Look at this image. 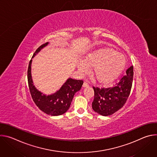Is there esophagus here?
Returning <instances> with one entry per match:
<instances>
[{
	"instance_id": "obj_1",
	"label": "esophagus",
	"mask_w": 157,
	"mask_h": 157,
	"mask_svg": "<svg viewBox=\"0 0 157 157\" xmlns=\"http://www.w3.org/2000/svg\"><path fill=\"white\" fill-rule=\"evenodd\" d=\"M82 86H83V87H88V86H89V84H88L87 82H86V81H85V82H84V83H83V85H82Z\"/></svg>"
}]
</instances>
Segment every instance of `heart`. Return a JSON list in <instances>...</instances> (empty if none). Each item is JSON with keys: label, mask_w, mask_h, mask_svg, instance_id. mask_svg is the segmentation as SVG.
<instances>
[{"label": "heart", "mask_w": 157, "mask_h": 157, "mask_svg": "<svg viewBox=\"0 0 157 157\" xmlns=\"http://www.w3.org/2000/svg\"><path fill=\"white\" fill-rule=\"evenodd\" d=\"M126 64L124 55L113 49L103 48L89 53L85 60L78 63L80 73L85 75L94 67V74L99 82L108 84L122 73Z\"/></svg>", "instance_id": "b5f03b06"}]
</instances>
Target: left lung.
<instances>
[{
	"label": "left lung",
	"instance_id": "obj_1",
	"mask_svg": "<svg viewBox=\"0 0 157 157\" xmlns=\"http://www.w3.org/2000/svg\"><path fill=\"white\" fill-rule=\"evenodd\" d=\"M133 67L131 66L126 74L115 86L111 87H95L93 109L103 116H110L122 108L127 101L132 85Z\"/></svg>",
	"mask_w": 157,
	"mask_h": 157
}]
</instances>
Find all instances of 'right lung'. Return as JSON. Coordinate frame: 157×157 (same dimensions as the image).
<instances>
[{
    "mask_svg": "<svg viewBox=\"0 0 157 157\" xmlns=\"http://www.w3.org/2000/svg\"><path fill=\"white\" fill-rule=\"evenodd\" d=\"M48 44V42L41 45L34 53L32 58ZM32 61V59L29 62L27 78L33 101L41 110L48 115L57 116L63 114L69 109L75 93L80 90L82 86L83 81L68 78L54 94L48 96L44 94L39 91L33 84L31 74Z\"/></svg>",
    "mask_w": 157,
    "mask_h": 157,
    "instance_id": "right-lung-1",
    "label": "right lung"
}]
</instances>
